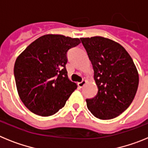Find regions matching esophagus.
<instances>
[{
	"label": "esophagus",
	"instance_id": "1",
	"mask_svg": "<svg viewBox=\"0 0 148 148\" xmlns=\"http://www.w3.org/2000/svg\"><path fill=\"white\" fill-rule=\"evenodd\" d=\"M86 80L83 79L82 82H80V83H78V86H79V88H83L85 85H86Z\"/></svg>",
	"mask_w": 148,
	"mask_h": 148
}]
</instances>
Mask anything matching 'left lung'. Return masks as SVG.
<instances>
[{"instance_id": "obj_1", "label": "left lung", "mask_w": 148, "mask_h": 148, "mask_svg": "<svg viewBox=\"0 0 148 148\" xmlns=\"http://www.w3.org/2000/svg\"><path fill=\"white\" fill-rule=\"evenodd\" d=\"M94 69L97 95L87 99L88 110L97 119L109 120L125 111L134 99L138 73L123 46L102 36L80 38Z\"/></svg>"}]
</instances>
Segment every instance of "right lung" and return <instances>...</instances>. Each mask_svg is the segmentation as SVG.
Listing matches in <instances>:
<instances>
[{
  "label": "right lung",
  "mask_w": 148,
  "mask_h": 148,
  "mask_svg": "<svg viewBox=\"0 0 148 148\" xmlns=\"http://www.w3.org/2000/svg\"><path fill=\"white\" fill-rule=\"evenodd\" d=\"M79 43L78 38L47 34L18 56L14 65L15 84L20 99L29 111L47 117L65 106L77 88L68 77L67 51Z\"/></svg>",
  "instance_id": "right-lung-1"
}]
</instances>
